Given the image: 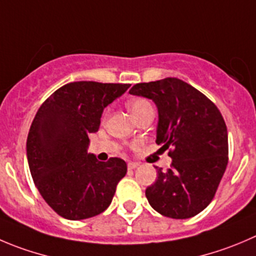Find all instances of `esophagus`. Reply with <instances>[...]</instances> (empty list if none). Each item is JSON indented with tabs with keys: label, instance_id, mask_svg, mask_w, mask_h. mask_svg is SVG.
Segmentation results:
<instances>
[{
	"label": "esophagus",
	"instance_id": "obj_1",
	"mask_svg": "<svg viewBox=\"0 0 256 256\" xmlns=\"http://www.w3.org/2000/svg\"><path fill=\"white\" fill-rule=\"evenodd\" d=\"M138 166H140V163L130 162V163H128V170H136Z\"/></svg>",
	"mask_w": 256,
	"mask_h": 256
}]
</instances>
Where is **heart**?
Segmentation results:
<instances>
[{
    "mask_svg": "<svg viewBox=\"0 0 256 256\" xmlns=\"http://www.w3.org/2000/svg\"><path fill=\"white\" fill-rule=\"evenodd\" d=\"M148 106H150V102L146 100V99L143 98L132 99L130 102H128V108H130V110L132 112L133 116H137L138 113H140L143 109L148 108Z\"/></svg>",
    "mask_w": 256,
    "mask_h": 256,
    "instance_id": "obj_1",
    "label": "heart"
}]
</instances>
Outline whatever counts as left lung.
Returning <instances> with one entry per match:
<instances>
[{
    "label": "left lung",
    "mask_w": 256,
    "mask_h": 256,
    "mask_svg": "<svg viewBox=\"0 0 256 256\" xmlns=\"http://www.w3.org/2000/svg\"><path fill=\"white\" fill-rule=\"evenodd\" d=\"M130 93L152 99L158 109L156 143L168 150L171 168H157L146 190L160 215L190 218L208 206L228 160V130L218 106L177 78L133 85Z\"/></svg>",
    "instance_id": "left-lung-1"
}]
</instances>
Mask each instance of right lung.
Here are the masks:
<instances>
[{"mask_svg": "<svg viewBox=\"0 0 256 256\" xmlns=\"http://www.w3.org/2000/svg\"><path fill=\"white\" fill-rule=\"evenodd\" d=\"M130 84L74 82L54 92L38 108L26 143L28 167L46 204L68 220H84L108 208L126 163L100 162L88 153L104 108Z\"/></svg>", "mask_w": 256, "mask_h": 256, "instance_id": "1", "label": "right lung"}]
</instances>
